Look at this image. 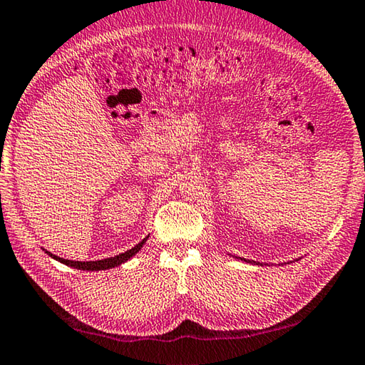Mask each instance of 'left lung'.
Returning <instances> with one entry per match:
<instances>
[{"mask_svg": "<svg viewBox=\"0 0 365 365\" xmlns=\"http://www.w3.org/2000/svg\"><path fill=\"white\" fill-rule=\"evenodd\" d=\"M242 261H245V263H252V264H258L259 266V263H257V261H248V259H245V258H240ZM261 266H263V264H261Z\"/></svg>", "mask_w": 365, "mask_h": 365, "instance_id": "obj_1", "label": "left lung"}]
</instances>
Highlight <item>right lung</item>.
I'll return each instance as SVG.
<instances>
[{
  "mask_svg": "<svg viewBox=\"0 0 365 365\" xmlns=\"http://www.w3.org/2000/svg\"><path fill=\"white\" fill-rule=\"evenodd\" d=\"M149 239V235H147L145 239H143L139 242L138 245H134L131 250H126L125 253H120L117 257H112V258H104V259H98V261H73V259H66V258H59L57 255H53L48 250H43L46 252L51 258L59 261V263L70 266V267H75V269H80V271H106V269H112V267H117L120 264L126 263L128 259H131L134 255H136L143 245L145 244V240Z\"/></svg>",
  "mask_w": 365,
  "mask_h": 365,
  "instance_id": "1",
  "label": "right lung"
}]
</instances>
